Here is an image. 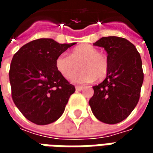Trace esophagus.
<instances>
[{"instance_id": "1", "label": "esophagus", "mask_w": 153, "mask_h": 153, "mask_svg": "<svg viewBox=\"0 0 153 153\" xmlns=\"http://www.w3.org/2000/svg\"><path fill=\"white\" fill-rule=\"evenodd\" d=\"M75 88H76L77 91H80V90H82L83 88V86H76L75 87Z\"/></svg>"}]
</instances>
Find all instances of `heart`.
Returning <instances> with one entry per match:
<instances>
[{
    "label": "heart",
    "instance_id": "heart-1",
    "mask_svg": "<svg viewBox=\"0 0 153 153\" xmlns=\"http://www.w3.org/2000/svg\"><path fill=\"white\" fill-rule=\"evenodd\" d=\"M80 67L83 70L74 77V83H90L96 79L101 81L108 74L109 60L105 54L89 44L79 45L71 50L70 56L60 54L56 59V70L66 79H71Z\"/></svg>",
    "mask_w": 153,
    "mask_h": 153
}]
</instances>
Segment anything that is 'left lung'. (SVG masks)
<instances>
[{
  "label": "left lung",
  "mask_w": 153,
  "mask_h": 153,
  "mask_svg": "<svg viewBox=\"0 0 153 153\" xmlns=\"http://www.w3.org/2000/svg\"><path fill=\"white\" fill-rule=\"evenodd\" d=\"M93 45L104 47L107 52L109 71L102 83L93 87L89 105L100 121L117 124L127 118L138 102L143 82L141 57L125 38H102Z\"/></svg>",
  "instance_id": "1"
}]
</instances>
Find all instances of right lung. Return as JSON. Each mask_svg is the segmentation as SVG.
I'll use <instances>...</instances> for the list:
<instances>
[{
  "instance_id": "add662e5",
  "label": "right lung",
  "mask_w": 153,
  "mask_h": 153,
  "mask_svg": "<svg viewBox=\"0 0 153 153\" xmlns=\"http://www.w3.org/2000/svg\"><path fill=\"white\" fill-rule=\"evenodd\" d=\"M74 44L40 38L14 55L9 72L12 99L29 121L48 125L63 114L75 88L56 70V59Z\"/></svg>"
}]
</instances>
